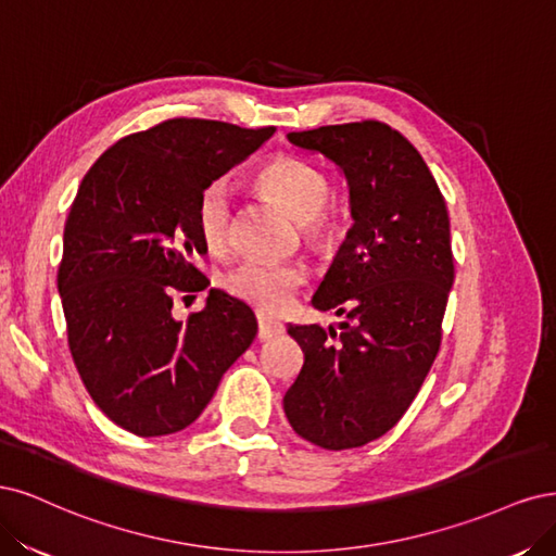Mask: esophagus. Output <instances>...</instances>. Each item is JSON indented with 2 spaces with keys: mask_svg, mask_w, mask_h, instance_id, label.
Segmentation results:
<instances>
[{
  "mask_svg": "<svg viewBox=\"0 0 556 556\" xmlns=\"http://www.w3.org/2000/svg\"><path fill=\"white\" fill-rule=\"evenodd\" d=\"M283 332V324L277 318H270L265 314H258V339L261 342H265V339H273L277 334Z\"/></svg>",
  "mask_w": 556,
  "mask_h": 556,
  "instance_id": "34e87169",
  "label": "esophagus"
}]
</instances>
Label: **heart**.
I'll list each match as a JSON object with an SVG mask.
<instances>
[{
	"mask_svg": "<svg viewBox=\"0 0 556 556\" xmlns=\"http://www.w3.org/2000/svg\"><path fill=\"white\" fill-rule=\"evenodd\" d=\"M258 187L289 210L300 228L316 249H328L337 238V214L328 207L330 180L309 161L295 156H277L258 173ZM232 224V189L226 177L212 180L195 203V228L201 240L217 252L230 240ZM307 273L300 263H275L265 258H247L226 273L224 286L236 298L252 302L261 309L275 312L289 302L293 289Z\"/></svg>",
	"mask_w": 556,
	"mask_h": 556,
	"instance_id": "obj_1",
	"label": "heart"
}]
</instances>
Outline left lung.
<instances>
[{"label":"left lung","mask_w":556,"mask_h":556,"mask_svg":"<svg viewBox=\"0 0 556 556\" xmlns=\"http://www.w3.org/2000/svg\"><path fill=\"white\" fill-rule=\"evenodd\" d=\"M286 138L346 177L353 226L312 298L346 320L289 326L304 365L283 414L302 439L346 451L395 427L434 363L455 279L451 219L418 150L381 122Z\"/></svg>","instance_id":"obj_1"}]
</instances>
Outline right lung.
Here are the masks:
<instances>
[{
    "label": "right lung",
    "instance_id": "add662e5",
    "mask_svg": "<svg viewBox=\"0 0 556 556\" xmlns=\"http://www.w3.org/2000/svg\"><path fill=\"white\" fill-rule=\"evenodd\" d=\"M275 134L175 117L117 140L87 170L64 226L58 291L68 349L97 406L138 437L203 414L224 371L252 346L254 312L210 289L175 320L173 298L205 291L195 228L201 191Z\"/></svg>",
    "mask_w": 556,
    "mask_h": 556
}]
</instances>
